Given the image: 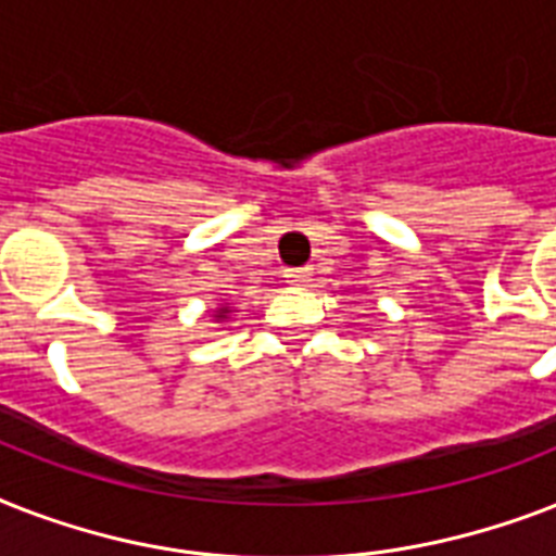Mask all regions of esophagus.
<instances>
[{
    "label": "esophagus",
    "mask_w": 556,
    "mask_h": 556,
    "mask_svg": "<svg viewBox=\"0 0 556 556\" xmlns=\"http://www.w3.org/2000/svg\"><path fill=\"white\" fill-rule=\"evenodd\" d=\"M286 282H291V286H305V282H312V268L286 270Z\"/></svg>",
    "instance_id": "esophagus-1"
}]
</instances>
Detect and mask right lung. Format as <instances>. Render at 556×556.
Masks as SVG:
<instances>
[{"label": "right lung", "mask_w": 556, "mask_h": 556, "mask_svg": "<svg viewBox=\"0 0 556 556\" xmlns=\"http://www.w3.org/2000/svg\"><path fill=\"white\" fill-rule=\"evenodd\" d=\"M225 314H227V308H218V314H216V317H225Z\"/></svg>", "instance_id": "right-lung-1"}]
</instances>
